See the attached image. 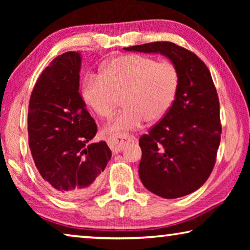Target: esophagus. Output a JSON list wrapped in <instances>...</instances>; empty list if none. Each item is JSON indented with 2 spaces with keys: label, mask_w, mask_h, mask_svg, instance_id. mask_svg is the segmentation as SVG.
<instances>
[{
  "label": "esophagus",
  "mask_w": 250,
  "mask_h": 250,
  "mask_svg": "<svg viewBox=\"0 0 250 250\" xmlns=\"http://www.w3.org/2000/svg\"><path fill=\"white\" fill-rule=\"evenodd\" d=\"M135 140V138L133 135H129V134H118L116 137H110L108 138V146L110 147V150L112 151V153H118L125 149V146L126 143L132 142Z\"/></svg>",
  "instance_id": "esophagus-1"
}]
</instances>
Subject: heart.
Returning <instances> with one entry per match:
<instances>
[{
  "mask_svg": "<svg viewBox=\"0 0 250 250\" xmlns=\"http://www.w3.org/2000/svg\"><path fill=\"white\" fill-rule=\"evenodd\" d=\"M180 77L170 62H156L141 55H125L110 61L99 79L87 82L83 98L101 119H109L122 99L125 109L105 128L112 135L162 120L174 104Z\"/></svg>",
  "mask_w": 250,
  "mask_h": 250,
  "instance_id": "obj_1",
  "label": "heart"
}]
</instances>
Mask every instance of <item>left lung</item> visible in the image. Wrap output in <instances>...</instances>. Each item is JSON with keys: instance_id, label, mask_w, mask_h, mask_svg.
<instances>
[{"instance_id": "1", "label": "left lung", "mask_w": 250, "mask_h": 250, "mask_svg": "<svg viewBox=\"0 0 250 250\" xmlns=\"http://www.w3.org/2000/svg\"><path fill=\"white\" fill-rule=\"evenodd\" d=\"M124 49L163 55L180 77L170 111L139 140L142 184L168 200L195 192L213 171L222 133L218 96L208 68L195 54L171 42Z\"/></svg>"}]
</instances>
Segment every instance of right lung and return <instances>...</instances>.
Wrapping results in <instances>:
<instances>
[{
  "label": "right lung",
  "instance_id": "1",
  "mask_svg": "<svg viewBox=\"0 0 250 250\" xmlns=\"http://www.w3.org/2000/svg\"><path fill=\"white\" fill-rule=\"evenodd\" d=\"M82 55H59L41 74L28 105V145L44 184L62 198L95 191L111 159L104 141L90 143L97 125L79 94Z\"/></svg>",
  "mask_w": 250,
  "mask_h": 250
}]
</instances>
